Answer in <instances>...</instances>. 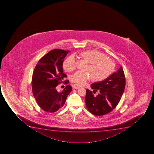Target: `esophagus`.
Listing matches in <instances>:
<instances>
[{
    "mask_svg": "<svg viewBox=\"0 0 154 154\" xmlns=\"http://www.w3.org/2000/svg\"><path fill=\"white\" fill-rule=\"evenodd\" d=\"M72 87H73V88L74 89H78L80 88L82 86L81 85H77V84H75L74 85H72Z\"/></svg>",
    "mask_w": 154,
    "mask_h": 154,
    "instance_id": "1",
    "label": "esophagus"
}]
</instances>
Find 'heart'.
I'll return each mask as SVG.
<instances>
[{
	"label": "heart",
	"mask_w": 154,
	"mask_h": 154,
	"mask_svg": "<svg viewBox=\"0 0 154 154\" xmlns=\"http://www.w3.org/2000/svg\"><path fill=\"white\" fill-rule=\"evenodd\" d=\"M80 55L89 63L88 71L90 72L77 71L71 76V81L74 83L83 85L92 77L95 82L103 81L112 74L116 67L113 61L100 51L89 50L82 52ZM76 67V58L73 55L67 57L64 61V69L67 72H72Z\"/></svg>",
	"instance_id": "obj_1"
}]
</instances>
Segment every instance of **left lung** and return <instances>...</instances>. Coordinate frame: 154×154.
Instances as JSON below:
<instances>
[{"label": "left lung", "mask_w": 154, "mask_h": 154, "mask_svg": "<svg viewBox=\"0 0 154 154\" xmlns=\"http://www.w3.org/2000/svg\"><path fill=\"white\" fill-rule=\"evenodd\" d=\"M125 74L122 66L116 72L102 82L91 85L92 91L87 90L85 105L89 112L94 116L108 114L117 106L125 89ZM96 91L99 94L94 95Z\"/></svg>", "instance_id": "1"}]
</instances>
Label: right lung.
I'll return each instance as SVG.
<instances>
[{"label": "right lung", "mask_w": 154, "mask_h": 154, "mask_svg": "<svg viewBox=\"0 0 154 154\" xmlns=\"http://www.w3.org/2000/svg\"><path fill=\"white\" fill-rule=\"evenodd\" d=\"M69 51L54 49L40 59L33 72L32 90L36 103L42 110L54 113L65 103L72 88L67 85L63 90L58 92L56 87L67 77L63 72L64 59ZM68 80L64 83L67 85Z\"/></svg>", "instance_id": "1"}]
</instances>
